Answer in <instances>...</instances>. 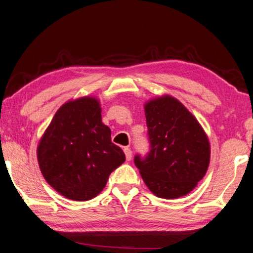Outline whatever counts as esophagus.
<instances>
[{
	"label": "esophagus",
	"instance_id": "esophagus-1",
	"mask_svg": "<svg viewBox=\"0 0 253 253\" xmlns=\"http://www.w3.org/2000/svg\"><path fill=\"white\" fill-rule=\"evenodd\" d=\"M124 152H125L126 160H127V161H129V160L131 159V150H130V148H128V147L124 148Z\"/></svg>",
	"mask_w": 253,
	"mask_h": 253
}]
</instances>
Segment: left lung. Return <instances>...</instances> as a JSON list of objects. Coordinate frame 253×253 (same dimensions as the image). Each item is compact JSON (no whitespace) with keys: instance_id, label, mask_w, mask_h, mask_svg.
<instances>
[{"instance_id":"1","label":"left lung","mask_w":253,"mask_h":253,"mask_svg":"<svg viewBox=\"0 0 253 253\" xmlns=\"http://www.w3.org/2000/svg\"><path fill=\"white\" fill-rule=\"evenodd\" d=\"M149 151L133 158L149 190L161 199L186 195L205 175L210 142L196 118L171 96L145 106Z\"/></svg>"}]
</instances>
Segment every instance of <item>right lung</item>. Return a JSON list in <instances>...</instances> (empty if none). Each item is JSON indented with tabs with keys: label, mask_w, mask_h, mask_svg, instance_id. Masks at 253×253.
Returning a JSON list of instances; mask_svg holds the SVG:
<instances>
[{
	"label": "right lung",
	"mask_w": 253,
	"mask_h": 253,
	"mask_svg": "<svg viewBox=\"0 0 253 253\" xmlns=\"http://www.w3.org/2000/svg\"><path fill=\"white\" fill-rule=\"evenodd\" d=\"M44 180L74 201H88L105 187L125 153L111 140L102 123L100 103L93 97L68 102L54 114L37 149Z\"/></svg>",
	"instance_id": "add662e5"
}]
</instances>
